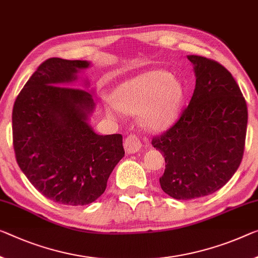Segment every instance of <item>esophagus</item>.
Listing matches in <instances>:
<instances>
[{
	"label": "esophagus",
	"instance_id": "obj_1",
	"mask_svg": "<svg viewBox=\"0 0 258 258\" xmlns=\"http://www.w3.org/2000/svg\"><path fill=\"white\" fill-rule=\"evenodd\" d=\"M142 149V142L140 140V137H137L136 135H130L125 138L124 141V150L126 153L132 154V153H136L140 151Z\"/></svg>",
	"mask_w": 258,
	"mask_h": 258
}]
</instances>
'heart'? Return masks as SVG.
<instances>
[{"instance_id": "1", "label": "heart", "mask_w": 258, "mask_h": 258, "mask_svg": "<svg viewBox=\"0 0 258 258\" xmlns=\"http://www.w3.org/2000/svg\"><path fill=\"white\" fill-rule=\"evenodd\" d=\"M184 88L167 71L150 70L125 79L114 90L113 100L106 105V114L118 117L122 110L140 114L141 122L153 132H162L179 117Z\"/></svg>"}]
</instances>
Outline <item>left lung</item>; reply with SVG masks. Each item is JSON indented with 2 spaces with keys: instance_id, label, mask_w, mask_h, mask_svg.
Returning a JSON list of instances; mask_svg holds the SVG:
<instances>
[{
  "instance_id": "1",
  "label": "left lung",
  "mask_w": 258,
  "mask_h": 258,
  "mask_svg": "<svg viewBox=\"0 0 258 258\" xmlns=\"http://www.w3.org/2000/svg\"><path fill=\"white\" fill-rule=\"evenodd\" d=\"M196 85L175 124L152 140L164 154L161 189L175 200L213 194L227 183L243 157L247 104L229 71L213 60L188 55Z\"/></svg>"
}]
</instances>
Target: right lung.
I'll use <instances>...</instances> for the list:
<instances>
[{"mask_svg": "<svg viewBox=\"0 0 258 258\" xmlns=\"http://www.w3.org/2000/svg\"><path fill=\"white\" fill-rule=\"evenodd\" d=\"M90 64L48 58L24 85L13 109L19 168L43 196L71 207L100 197L110 173L124 156L120 134L102 136L90 125L96 106L92 93L67 88Z\"/></svg>", "mask_w": 258, "mask_h": 258, "instance_id": "right-lung-1", "label": "right lung"}]
</instances>
